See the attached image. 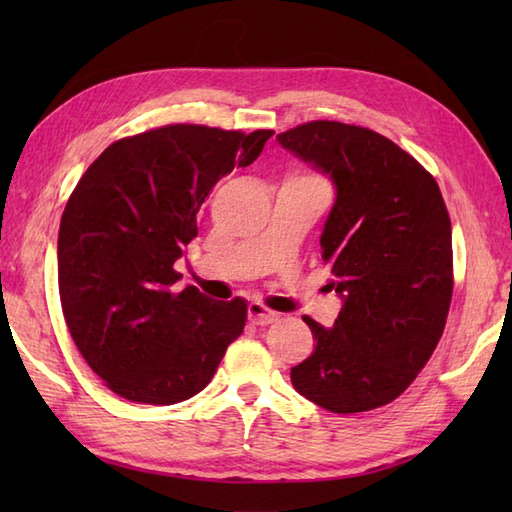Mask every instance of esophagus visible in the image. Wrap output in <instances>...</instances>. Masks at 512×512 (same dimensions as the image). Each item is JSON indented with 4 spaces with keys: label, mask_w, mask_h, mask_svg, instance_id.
<instances>
[{
    "label": "esophagus",
    "mask_w": 512,
    "mask_h": 512,
    "mask_svg": "<svg viewBox=\"0 0 512 512\" xmlns=\"http://www.w3.org/2000/svg\"><path fill=\"white\" fill-rule=\"evenodd\" d=\"M275 319H277V312L268 310L259 301L248 303V321L253 325H268V323H273Z\"/></svg>",
    "instance_id": "1"
}]
</instances>
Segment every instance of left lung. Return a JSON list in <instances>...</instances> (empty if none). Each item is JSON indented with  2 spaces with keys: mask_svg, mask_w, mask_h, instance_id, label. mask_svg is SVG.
Returning a JSON list of instances; mask_svg holds the SVG:
<instances>
[{
  "mask_svg": "<svg viewBox=\"0 0 512 512\" xmlns=\"http://www.w3.org/2000/svg\"><path fill=\"white\" fill-rule=\"evenodd\" d=\"M277 140L334 184L319 242L328 288L343 301L332 328L303 317L317 345L290 369L292 387L332 413L383 407L411 385L447 323L453 250L438 182L365 127L314 121Z\"/></svg>",
  "mask_w": 512,
  "mask_h": 512,
  "instance_id": "obj_1",
  "label": "left lung"
}]
</instances>
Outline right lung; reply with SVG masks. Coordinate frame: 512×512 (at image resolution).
<instances>
[{
    "label": "right lung",
    "instance_id": "obj_1",
    "mask_svg": "<svg viewBox=\"0 0 512 512\" xmlns=\"http://www.w3.org/2000/svg\"><path fill=\"white\" fill-rule=\"evenodd\" d=\"M275 132L167 125L116 140L72 191L59 226L65 323L92 372L132 402L176 405L211 383L244 332L246 301L178 288L215 182L248 167Z\"/></svg>",
    "mask_w": 512,
    "mask_h": 512
}]
</instances>
